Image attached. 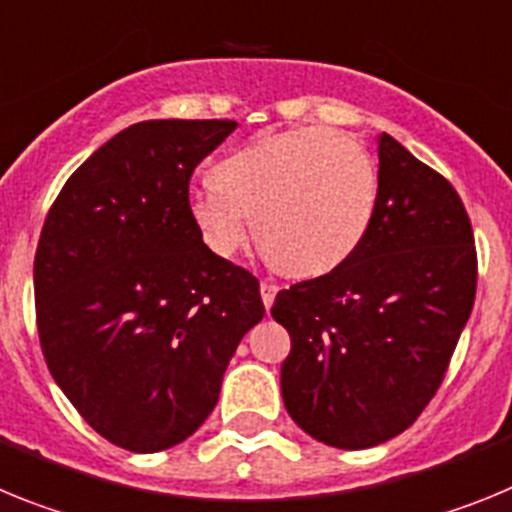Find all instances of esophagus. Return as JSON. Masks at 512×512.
<instances>
[{"label": "esophagus", "mask_w": 512, "mask_h": 512, "mask_svg": "<svg viewBox=\"0 0 512 512\" xmlns=\"http://www.w3.org/2000/svg\"><path fill=\"white\" fill-rule=\"evenodd\" d=\"M259 289H261V300H264V307L269 310L271 302H274V297H277L279 287L274 282H261Z\"/></svg>", "instance_id": "obj_1"}]
</instances>
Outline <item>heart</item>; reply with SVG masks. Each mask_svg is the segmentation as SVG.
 Here are the masks:
<instances>
[{"label":"heart","mask_w":512,"mask_h":512,"mask_svg":"<svg viewBox=\"0 0 512 512\" xmlns=\"http://www.w3.org/2000/svg\"><path fill=\"white\" fill-rule=\"evenodd\" d=\"M210 182L189 197L202 246L230 259L251 217L264 256L289 277H320L346 264L372 228L379 194L369 151L328 128L251 140L212 166Z\"/></svg>","instance_id":"b5f03b06"}]
</instances>
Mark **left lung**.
<instances>
[{
  "label": "left lung",
  "instance_id": "obj_1",
  "mask_svg": "<svg viewBox=\"0 0 512 512\" xmlns=\"http://www.w3.org/2000/svg\"><path fill=\"white\" fill-rule=\"evenodd\" d=\"M372 228L346 264L282 289L292 351L282 400L307 436L372 449L436 395L472 315L477 251L459 194L392 135H377Z\"/></svg>",
  "mask_w": 512,
  "mask_h": 512
}]
</instances>
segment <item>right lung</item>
Wrapping results in <instances>:
<instances>
[{"label": "right lung", "mask_w": 512, "mask_h": 512, "mask_svg": "<svg viewBox=\"0 0 512 512\" xmlns=\"http://www.w3.org/2000/svg\"><path fill=\"white\" fill-rule=\"evenodd\" d=\"M238 122L146 120L71 174L35 251L45 364L99 436L135 454L187 441L235 348L264 318L259 282L189 220V176Z\"/></svg>", "instance_id": "right-lung-1"}]
</instances>
